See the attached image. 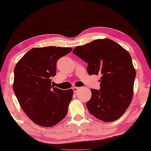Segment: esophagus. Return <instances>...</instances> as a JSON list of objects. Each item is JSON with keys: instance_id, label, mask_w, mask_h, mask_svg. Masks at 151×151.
<instances>
[{"instance_id": "obj_1", "label": "esophagus", "mask_w": 151, "mask_h": 151, "mask_svg": "<svg viewBox=\"0 0 151 151\" xmlns=\"http://www.w3.org/2000/svg\"><path fill=\"white\" fill-rule=\"evenodd\" d=\"M78 89H79V88H78V87H73V92H77L78 90Z\"/></svg>"}]
</instances>
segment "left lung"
I'll return each mask as SVG.
<instances>
[{
	"label": "left lung",
	"mask_w": 151,
	"mask_h": 151,
	"mask_svg": "<svg viewBox=\"0 0 151 151\" xmlns=\"http://www.w3.org/2000/svg\"><path fill=\"white\" fill-rule=\"evenodd\" d=\"M73 53L88 63L90 75H101L100 90L91 89L86 106L91 114L113 122L124 114L134 92L136 70L130 53L110 39H96L77 46Z\"/></svg>",
	"instance_id": "1"
}]
</instances>
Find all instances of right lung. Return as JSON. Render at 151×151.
I'll list each match as a JSON object with an SVG mask.
<instances>
[{
  "label": "right lung",
  "instance_id": "obj_1",
  "mask_svg": "<svg viewBox=\"0 0 151 151\" xmlns=\"http://www.w3.org/2000/svg\"><path fill=\"white\" fill-rule=\"evenodd\" d=\"M70 47L49 46L29 50L14 70L13 90L20 106L35 124L51 127L65 117L73 90L52 88L59 58L70 53Z\"/></svg>",
  "mask_w": 151,
  "mask_h": 151
}]
</instances>
